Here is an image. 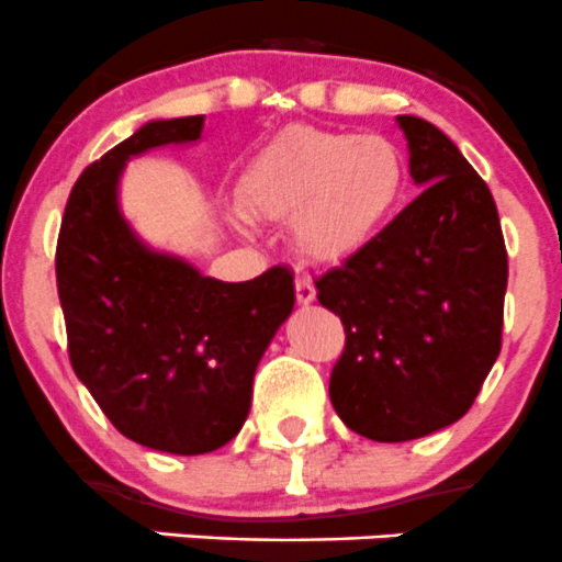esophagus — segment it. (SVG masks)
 <instances>
[{"mask_svg":"<svg viewBox=\"0 0 562 562\" xmlns=\"http://www.w3.org/2000/svg\"><path fill=\"white\" fill-rule=\"evenodd\" d=\"M296 302L299 304H313L315 302V285L307 277H299L296 280Z\"/></svg>","mask_w":562,"mask_h":562,"instance_id":"esophagus-1","label":"esophagus"}]
</instances>
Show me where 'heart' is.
Here are the masks:
<instances>
[{
  "label": "heart",
  "instance_id": "obj_1",
  "mask_svg": "<svg viewBox=\"0 0 562 562\" xmlns=\"http://www.w3.org/2000/svg\"><path fill=\"white\" fill-rule=\"evenodd\" d=\"M407 166L383 135L299 127L280 135L245 176V201L271 220L291 217L293 241L313 258L370 245L400 212Z\"/></svg>",
  "mask_w": 562,
  "mask_h": 562
}]
</instances>
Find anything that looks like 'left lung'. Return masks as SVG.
I'll list each match as a JSON object with an SVG mask.
<instances>
[{
	"label": "left lung",
	"instance_id": "obj_1",
	"mask_svg": "<svg viewBox=\"0 0 562 562\" xmlns=\"http://www.w3.org/2000/svg\"><path fill=\"white\" fill-rule=\"evenodd\" d=\"M416 201L315 280L345 326L328 396L345 427L402 443L459 422L503 345L508 252L490 187L435 124L396 119Z\"/></svg>",
	"mask_w": 562,
	"mask_h": 562
}]
</instances>
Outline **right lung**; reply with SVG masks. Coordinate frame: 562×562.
<instances>
[{
	"label": "right lung",
	"instance_id": "obj_1",
	"mask_svg": "<svg viewBox=\"0 0 562 562\" xmlns=\"http://www.w3.org/2000/svg\"><path fill=\"white\" fill-rule=\"evenodd\" d=\"M203 116L149 122L94 160L67 198L56 288L67 353L108 422L149 449L206 454L239 435L252 378L293 310V274L271 266L249 282L203 277L140 245L119 214L124 162L201 138Z\"/></svg>",
	"mask_w": 562,
	"mask_h": 562
}]
</instances>
